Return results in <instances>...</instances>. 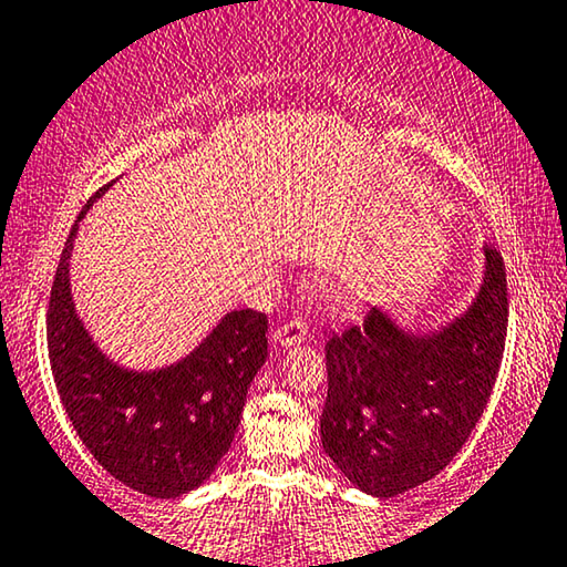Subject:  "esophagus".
<instances>
[{
    "mask_svg": "<svg viewBox=\"0 0 567 567\" xmlns=\"http://www.w3.org/2000/svg\"><path fill=\"white\" fill-rule=\"evenodd\" d=\"M308 333H310V326L306 318L295 316V318H290V321H285L282 326H277L272 339H275V344H280V347H295V344H302V341L308 339Z\"/></svg>",
    "mask_w": 567,
    "mask_h": 567,
    "instance_id": "esophagus-1",
    "label": "esophagus"
}]
</instances>
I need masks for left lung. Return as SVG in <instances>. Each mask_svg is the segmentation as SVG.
I'll use <instances>...</instances> for the list:
<instances>
[{"instance_id": "8db88e82", "label": "left lung", "mask_w": 567, "mask_h": 567, "mask_svg": "<svg viewBox=\"0 0 567 567\" xmlns=\"http://www.w3.org/2000/svg\"><path fill=\"white\" fill-rule=\"evenodd\" d=\"M506 267L485 246L481 292L442 331L411 337L380 308L326 341L329 395L321 442L357 488L378 498L450 465L496 385L506 347Z\"/></svg>"}]
</instances>
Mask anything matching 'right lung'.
<instances>
[{
	"mask_svg": "<svg viewBox=\"0 0 567 567\" xmlns=\"http://www.w3.org/2000/svg\"><path fill=\"white\" fill-rule=\"evenodd\" d=\"M92 200L71 228L48 300L55 390L79 440L115 481L151 498H177L207 481L230 450L246 390L267 360V316L230 310L193 354L164 370L113 364L76 318L69 287V257Z\"/></svg>",
	"mask_w": 567,
	"mask_h": 567,
	"instance_id": "obj_1",
	"label": "right lung"
}]
</instances>
